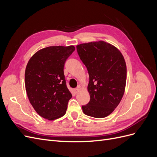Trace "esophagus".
I'll use <instances>...</instances> for the list:
<instances>
[{"mask_svg":"<svg viewBox=\"0 0 157 157\" xmlns=\"http://www.w3.org/2000/svg\"><path fill=\"white\" fill-rule=\"evenodd\" d=\"M73 91H74L75 94H77L79 92V88H75V89H74Z\"/></svg>","mask_w":157,"mask_h":157,"instance_id":"esophagus-1","label":"esophagus"}]
</instances>
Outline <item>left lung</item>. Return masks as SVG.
I'll use <instances>...</instances> for the list:
<instances>
[{
  "label": "left lung",
  "instance_id": "obj_1",
  "mask_svg": "<svg viewBox=\"0 0 157 157\" xmlns=\"http://www.w3.org/2000/svg\"><path fill=\"white\" fill-rule=\"evenodd\" d=\"M80 59L89 75L88 90L90 99L82 105L85 115L104 118L115 110L124 95L126 65L116 47L104 41L77 46Z\"/></svg>",
  "mask_w": 157,
  "mask_h": 157
}]
</instances>
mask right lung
<instances>
[{
	"label": "right lung",
	"mask_w": 157,
	"mask_h": 157,
	"mask_svg": "<svg viewBox=\"0 0 157 157\" xmlns=\"http://www.w3.org/2000/svg\"><path fill=\"white\" fill-rule=\"evenodd\" d=\"M75 50L73 46H49L33 55L25 73V89L33 108L50 121L63 117L72 98L63 73L66 60Z\"/></svg>",
	"instance_id": "obj_1"
}]
</instances>
